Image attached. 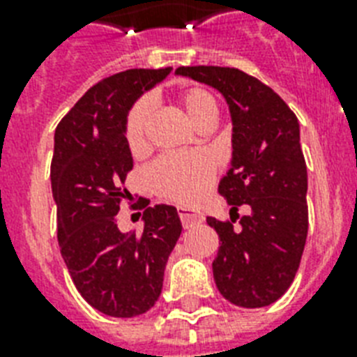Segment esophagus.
<instances>
[{"label": "esophagus", "instance_id": "1", "mask_svg": "<svg viewBox=\"0 0 357 357\" xmlns=\"http://www.w3.org/2000/svg\"><path fill=\"white\" fill-rule=\"evenodd\" d=\"M179 218H181V224L183 228H190L195 224H200L204 220V215L200 211H195V209H187V207H179L178 209Z\"/></svg>", "mask_w": 357, "mask_h": 357}]
</instances>
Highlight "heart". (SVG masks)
<instances>
[{
    "mask_svg": "<svg viewBox=\"0 0 357 357\" xmlns=\"http://www.w3.org/2000/svg\"><path fill=\"white\" fill-rule=\"evenodd\" d=\"M178 102L187 120L198 131L213 126L217 120L218 105L211 92L204 86H189L178 94ZM153 103L142 98L135 103L126 120V142L133 155H140L148 148ZM215 178V165L202 153H172L159 157L148 170L151 189L161 198L190 206L200 200Z\"/></svg>",
    "mask_w": 357,
    "mask_h": 357,
    "instance_id": "b5f03b06",
    "label": "heart"
}]
</instances>
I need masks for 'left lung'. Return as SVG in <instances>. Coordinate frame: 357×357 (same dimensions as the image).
Here are the masks:
<instances>
[{"label": "left lung", "instance_id": "1", "mask_svg": "<svg viewBox=\"0 0 357 357\" xmlns=\"http://www.w3.org/2000/svg\"><path fill=\"white\" fill-rule=\"evenodd\" d=\"M176 74L217 89L234 123L231 168L218 185L231 220L207 217L220 237L215 283L231 304L271 305L291 287L307 237V168L298 119L271 86L237 68L181 66ZM238 205H248L250 213L234 229Z\"/></svg>", "mask_w": 357, "mask_h": 357}]
</instances>
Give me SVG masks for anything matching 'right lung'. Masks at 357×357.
<instances>
[{"label": "right lung", "instance_id": "obj_1", "mask_svg": "<svg viewBox=\"0 0 357 357\" xmlns=\"http://www.w3.org/2000/svg\"><path fill=\"white\" fill-rule=\"evenodd\" d=\"M170 70L133 68L105 77L55 129L52 190L59 246L81 296L103 315L129 319L153 307L181 235L178 209L165 204L142 206L140 234H122L116 222L133 168L126 142L129 109Z\"/></svg>", "mask_w": 357, "mask_h": 357}]
</instances>
